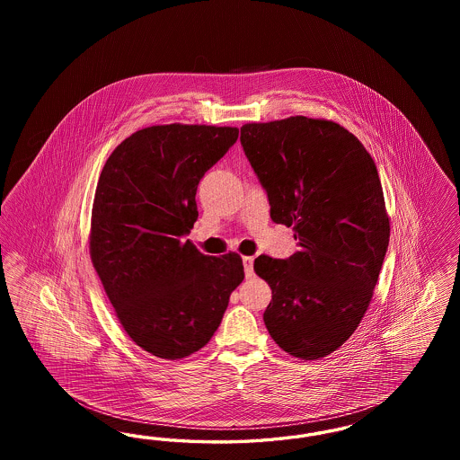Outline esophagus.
Masks as SVG:
<instances>
[{
	"mask_svg": "<svg viewBox=\"0 0 460 460\" xmlns=\"http://www.w3.org/2000/svg\"><path fill=\"white\" fill-rule=\"evenodd\" d=\"M243 267H244V276L246 278H253V257H243Z\"/></svg>",
	"mask_w": 460,
	"mask_h": 460,
	"instance_id": "1",
	"label": "esophagus"
}]
</instances>
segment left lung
I'll return each instance as SVG.
<instances>
[{
  "instance_id": "left-lung-1",
  "label": "left lung",
  "mask_w": 460,
  "mask_h": 460,
  "mask_svg": "<svg viewBox=\"0 0 460 460\" xmlns=\"http://www.w3.org/2000/svg\"><path fill=\"white\" fill-rule=\"evenodd\" d=\"M241 145L270 205L300 250L261 255L253 269L272 289L263 323L289 355L315 360L358 328L390 243L376 164L340 124L304 115L241 128Z\"/></svg>"
}]
</instances>
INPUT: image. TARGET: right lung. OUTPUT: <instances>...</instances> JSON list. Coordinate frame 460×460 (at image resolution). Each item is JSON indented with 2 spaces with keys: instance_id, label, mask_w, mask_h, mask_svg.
<instances>
[{
  "instance_id": "right-lung-1",
  "label": "right lung",
  "mask_w": 460,
  "mask_h": 460,
  "mask_svg": "<svg viewBox=\"0 0 460 460\" xmlns=\"http://www.w3.org/2000/svg\"><path fill=\"white\" fill-rule=\"evenodd\" d=\"M238 128L167 124L126 137L94 193L89 253L132 341L177 360L203 349L244 279L234 252L208 257L186 234L199 179L238 139Z\"/></svg>"
}]
</instances>
